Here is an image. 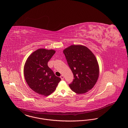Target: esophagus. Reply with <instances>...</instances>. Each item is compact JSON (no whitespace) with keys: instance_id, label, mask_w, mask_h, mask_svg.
<instances>
[{"instance_id":"34e87169","label":"esophagus","mask_w":128,"mask_h":128,"mask_svg":"<svg viewBox=\"0 0 128 128\" xmlns=\"http://www.w3.org/2000/svg\"><path fill=\"white\" fill-rule=\"evenodd\" d=\"M60 78H61L62 80H64V76H63V75H61V76H60Z\"/></svg>"}]
</instances>
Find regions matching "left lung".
Instances as JSON below:
<instances>
[{"label":"left lung","instance_id":"8db88e82","mask_svg":"<svg viewBox=\"0 0 128 128\" xmlns=\"http://www.w3.org/2000/svg\"><path fill=\"white\" fill-rule=\"evenodd\" d=\"M63 52L74 74L69 87L78 94L87 92L94 87L99 76V66L94 54L81 45H71Z\"/></svg>","mask_w":128,"mask_h":128}]
</instances>
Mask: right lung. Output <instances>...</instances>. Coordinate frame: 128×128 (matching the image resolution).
<instances>
[{"instance_id": "right-lung-1", "label": "right lung", "mask_w": 128, "mask_h": 128, "mask_svg": "<svg viewBox=\"0 0 128 128\" xmlns=\"http://www.w3.org/2000/svg\"><path fill=\"white\" fill-rule=\"evenodd\" d=\"M55 52L52 49L39 48L29 56L24 66V76L28 85L43 96L54 92L61 81L48 66V62Z\"/></svg>"}]
</instances>
